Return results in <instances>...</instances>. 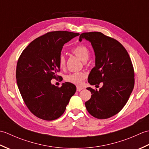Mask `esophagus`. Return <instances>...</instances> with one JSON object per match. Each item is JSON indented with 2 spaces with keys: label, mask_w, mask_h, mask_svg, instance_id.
<instances>
[{
  "label": "esophagus",
  "mask_w": 149,
  "mask_h": 149,
  "mask_svg": "<svg viewBox=\"0 0 149 149\" xmlns=\"http://www.w3.org/2000/svg\"><path fill=\"white\" fill-rule=\"evenodd\" d=\"M83 89V88L81 87V86H77V91H80L81 90H82Z\"/></svg>",
  "instance_id": "obj_1"
}]
</instances>
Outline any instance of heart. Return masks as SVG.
<instances>
[{"mask_svg": "<svg viewBox=\"0 0 149 149\" xmlns=\"http://www.w3.org/2000/svg\"><path fill=\"white\" fill-rule=\"evenodd\" d=\"M73 54L77 56L79 59H80L82 61L85 62L89 58L90 50L87 47L83 45H80L75 47L72 50ZM66 65V59L65 56L63 54L59 56V65L61 68H64ZM85 78V74L83 72H77L70 74L66 75L65 79L66 81L70 83L79 85L81 84L82 81Z\"/></svg>", "mask_w": 149, "mask_h": 149, "instance_id": "1", "label": "heart"}]
</instances>
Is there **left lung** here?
Returning a JSON list of instances; mask_svg holds the SVG:
<instances>
[{
    "mask_svg": "<svg viewBox=\"0 0 149 149\" xmlns=\"http://www.w3.org/2000/svg\"><path fill=\"white\" fill-rule=\"evenodd\" d=\"M83 39L91 42L95 55V66L90 73L88 83L103 84L99 90L86 88L92 95L85 106L95 118H110L122 109L134 88V72L131 58L121 43L102 33H82L80 42Z\"/></svg>",
    "mask_w": 149,
    "mask_h": 149,
    "instance_id": "1",
    "label": "left lung"
}]
</instances>
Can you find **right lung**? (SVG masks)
Returning <instances> with one entry per match:
<instances>
[{
	"instance_id": "right-lung-1",
	"label": "right lung",
	"mask_w": 149,
	"mask_h": 149,
	"mask_svg": "<svg viewBox=\"0 0 149 149\" xmlns=\"http://www.w3.org/2000/svg\"><path fill=\"white\" fill-rule=\"evenodd\" d=\"M79 35L68 31L47 33L31 42L19 57L16 70L18 89L28 109L38 118H58L76 91L70 83L59 88L51 80L60 77L57 73L63 45Z\"/></svg>"
}]
</instances>
